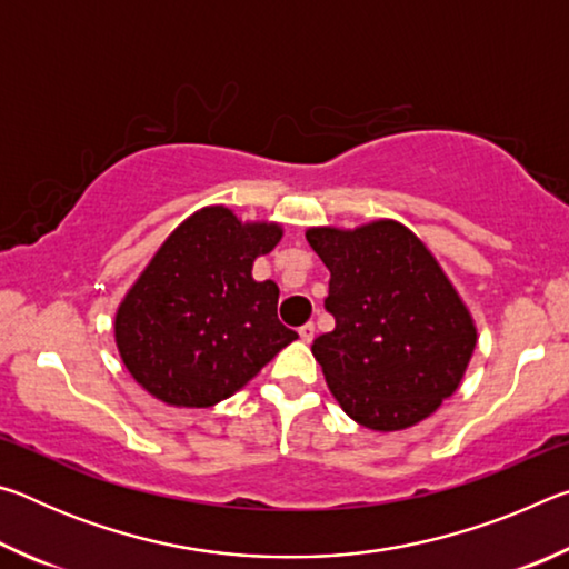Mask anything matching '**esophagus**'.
Instances as JSON below:
<instances>
[{"instance_id":"1","label":"esophagus","mask_w":569,"mask_h":569,"mask_svg":"<svg viewBox=\"0 0 569 569\" xmlns=\"http://www.w3.org/2000/svg\"><path fill=\"white\" fill-rule=\"evenodd\" d=\"M298 336H301V341L303 343H311L313 341V336H316V326L308 321V323H303L301 329H298Z\"/></svg>"}]
</instances>
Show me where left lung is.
<instances>
[{"label":"left lung","mask_w":569,"mask_h":569,"mask_svg":"<svg viewBox=\"0 0 569 569\" xmlns=\"http://www.w3.org/2000/svg\"><path fill=\"white\" fill-rule=\"evenodd\" d=\"M331 271L326 311L336 329L311 351L333 399L371 431L413 427L457 391L477 326L437 258L407 226L308 228Z\"/></svg>","instance_id":"left-lung-1"}]
</instances>
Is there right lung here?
Returning a JSON list of instances; mask_svg holds the SVG:
<instances>
[{
    "mask_svg": "<svg viewBox=\"0 0 569 569\" xmlns=\"http://www.w3.org/2000/svg\"><path fill=\"white\" fill-rule=\"evenodd\" d=\"M281 238L278 223H243L226 206L172 230L114 313L120 359L142 389L170 407H213L298 339L278 321V286L253 278Z\"/></svg>",
    "mask_w": 569,
    "mask_h": 569,
    "instance_id": "right-lung-1",
    "label": "right lung"
}]
</instances>
